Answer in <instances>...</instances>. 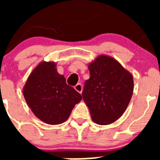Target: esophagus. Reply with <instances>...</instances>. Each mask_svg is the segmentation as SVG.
Returning <instances> with one entry per match:
<instances>
[{
	"instance_id": "1",
	"label": "esophagus",
	"mask_w": 160,
	"mask_h": 160,
	"mask_svg": "<svg viewBox=\"0 0 160 160\" xmlns=\"http://www.w3.org/2000/svg\"><path fill=\"white\" fill-rule=\"evenodd\" d=\"M74 89H75L76 90H77L78 92L80 93V94H82V85L81 84V83H78L77 85H76L75 87H74Z\"/></svg>"
}]
</instances>
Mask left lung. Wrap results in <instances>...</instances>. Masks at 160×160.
I'll return each mask as SVG.
<instances>
[{"label":"left lung","instance_id":"1","mask_svg":"<svg viewBox=\"0 0 160 160\" xmlns=\"http://www.w3.org/2000/svg\"><path fill=\"white\" fill-rule=\"evenodd\" d=\"M90 77L82 98L94 122L113 123L128 108L134 90L133 76L116 59L102 54L88 65Z\"/></svg>","mask_w":160,"mask_h":160}]
</instances>
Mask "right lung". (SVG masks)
<instances>
[{
  "label": "right lung",
  "mask_w": 160,
  "mask_h": 160,
  "mask_svg": "<svg viewBox=\"0 0 160 160\" xmlns=\"http://www.w3.org/2000/svg\"><path fill=\"white\" fill-rule=\"evenodd\" d=\"M54 62H42L33 69L23 87V95L35 116L57 125L66 122L82 95L66 84Z\"/></svg>",
  "instance_id": "obj_1"
}]
</instances>
